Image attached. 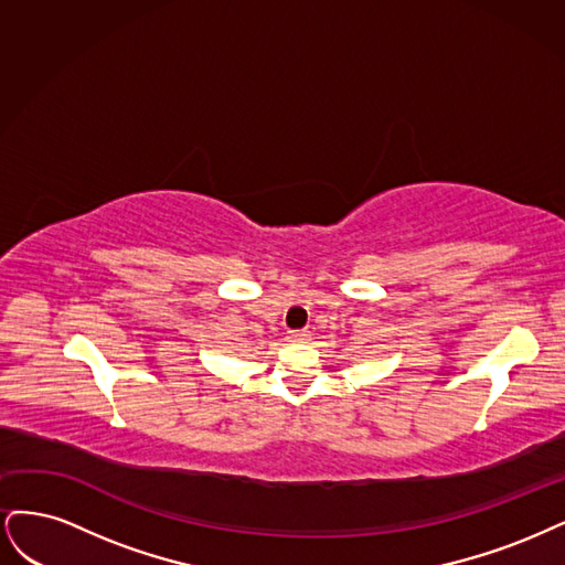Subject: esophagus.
Listing matches in <instances>:
<instances>
[{
  "label": "esophagus",
  "mask_w": 565,
  "mask_h": 565,
  "mask_svg": "<svg viewBox=\"0 0 565 565\" xmlns=\"http://www.w3.org/2000/svg\"><path fill=\"white\" fill-rule=\"evenodd\" d=\"M309 338H312V333H309V331H290L288 333L290 342H307Z\"/></svg>",
  "instance_id": "1"
}]
</instances>
